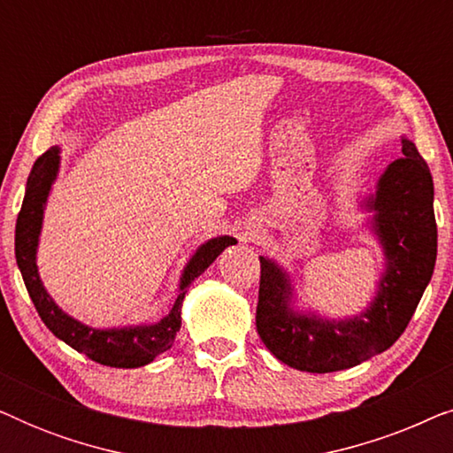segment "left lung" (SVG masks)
<instances>
[{
    "label": "left lung",
    "mask_w": 453,
    "mask_h": 453,
    "mask_svg": "<svg viewBox=\"0 0 453 453\" xmlns=\"http://www.w3.org/2000/svg\"><path fill=\"white\" fill-rule=\"evenodd\" d=\"M402 154L383 171L375 194L363 202L373 212L369 225L386 256L375 299L363 313L326 319L296 311L290 276L274 259L259 257L256 327L265 349L288 367L332 373L361 365L388 350L417 311L437 259L433 177L408 138H402Z\"/></svg>",
    "instance_id": "obj_1"
}]
</instances>
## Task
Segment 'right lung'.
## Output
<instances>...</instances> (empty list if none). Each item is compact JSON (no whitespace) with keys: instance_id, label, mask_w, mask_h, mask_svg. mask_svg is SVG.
Masks as SVG:
<instances>
[{"instance_id":"obj_1","label":"right lung","mask_w":453,"mask_h":453,"mask_svg":"<svg viewBox=\"0 0 453 453\" xmlns=\"http://www.w3.org/2000/svg\"><path fill=\"white\" fill-rule=\"evenodd\" d=\"M59 148L53 146L42 157L36 158L27 181V194L16 220V264L27 284V290L39 311L42 324L51 330L59 340H64L73 350L82 352L95 363L107 367L134 369L152 363L158 355L169 350L181 327V305L185 293L191 282L226 250L228 245L237 243V239L222 234L206 241L196 250L194 256L183 268L179 295L173 303L171 311L157 324L126 326V327H98L84 326L82 321L73 319L72 315L55 305V301L42 287V280L36 268V247L42 228V214H45L47 197L51 194L53 181L59 171Z\"/></svg>"}]
</instances>
